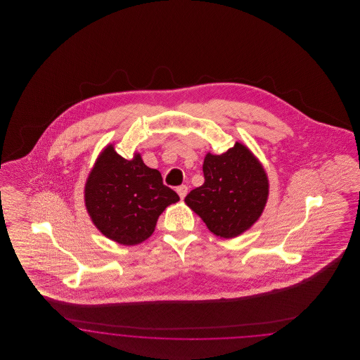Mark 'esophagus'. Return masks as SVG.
Returning <instances> with one entry per match:
<instances>
[{
	"label": "esophagus",
	"instance_id": "1",
	"mask_svg": "<svg viewBox=\"0 0 360 360\" xmlns=\"http://www.w3.org/2000/svg\"><path fill=\"white\" fill-rule=\"evenodd\" d=\"M176 193L179 194V197L184 200L185 197H186V194H188V186L186 185H181V186H178L176 188Z\"/></svg>",
	"mask_w": 360,
	"mask_h": 360
}]
</instances>
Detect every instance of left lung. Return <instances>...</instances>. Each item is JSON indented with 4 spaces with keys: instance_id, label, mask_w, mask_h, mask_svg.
Returning <instances> with one entry per match:
<instances>
[{
    "instance_id": "left-lung-1",
    "label": "left lung",
    "mask_w": 360,
    "mask_h": 360,
    "mask_svg": "<svg viewBox=\"0 0 360 360\" xmlns=\"http://www.w3.org/2000/svg\"><path fill=\"white\" fill-rule=\"evenodd\" d=\"M205 182L193 188L185 202L224 239L239 236L260 217L269 195V181L251 151L238 143L221 155H206Z\"/></svg>"
}]
</instances>
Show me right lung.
Here are the masks:
<instances>
[{
	"label": "right lung",
	"instance_id": "1",
	"mask_svg": "<svg viewBox=\"0 0 360 360\" xmlns=\"http://www.w3.org/2000/svg\"><path fill=\"white\" fill-rule=\"evenodd\" d=\"M176 201L179 195L140 155L127 160L112 146L100 155L86 182V209L93 223L124 245L148 239L162 212Z\"/></svg>",
	"mask_w": 360,
	"mask_h": 360
}]
</instances>
